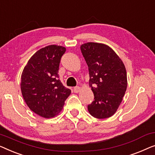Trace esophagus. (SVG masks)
Wrapping results in <instances>:
<instances>
[{
  "label": "esophagus",
  "instance_id": "1",
  "mask_svg": "<svg viewBox=\"0 0 155 155\" xmlns=\"http://www.w3.org/2000/svg\"><path fill=\"white\" fill-rule=\"evenodd\" d=\"M80 90H81V88H80L79 86H76V87H74V93H76L79 92Z\"/></svg>",
  "mask_w": 155,
  "mask_h": 155
}]
</instances>
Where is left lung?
Masks as SVG:
<instances>
[{
	"label": "left lung",
	"instance_id": "obj_1",
	"mask_svg": "<svg viewBox=\"0 0 155 155\" xmlns=\"http://www.w3.org/2000/svg\"><path fill=\"white\" fill-rule=\"evenodd\" d=\"M81 51L88 67L89 86L94 101L88 105L93 117L105 119L116 112L127 88V75L123 62L108 45L86 43Z\"/></svg>",
	"mask_w": 155,
	"mask_h": 155
}]
</instances>
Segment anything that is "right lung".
Here are the masks:
<instances>
[{
  "label": "right lung",
  "mask_w": 155,
  "mask_h": 155,
  "mask_svg": "<svg viewBox=\"0 0 155 155\" xmlns=\"http://www.w3.org/2000/svg\"><path fill=\"white\" fill-rule=\"evenodd\" d=\"M66 48L51 45L36 52L28 61L21 77V91L30 110L51 118L62 110L71 90L59 79V66Z\"/></svg>",
  "instance_id": "right-lung-1"
}]
</instances>
